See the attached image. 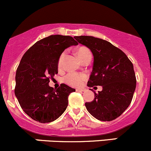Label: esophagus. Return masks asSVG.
<instances>
[{"instance_id":"34e87169","label":"esophagus","mask_w":151,"mask_h":151,"mask_svg":"<svg viewBox=\"0 0 151 151\" xmlns=\"http://www.w3.org/2000/svg\"><path fill=\"white\" fill-rule=\"evenodd\" d=\"M76 91H79V92H82V91H84L83 88H76Z\"/></svg>"}]
</instances>
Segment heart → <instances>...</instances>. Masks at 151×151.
<instances>
[{"label": "heart", "instance_id": "1", "mask_svg": "<svg viewBox=\"0 0 151 151\" xmlns=\"http://www.w3.org/2000/svg\"><path fill=\"white\" fill-rule=\"evenodd\" d=\"M76 54H77L79 60L81 62L83 60H86L87 58H91V52L89 49L85 46H81V47L78 48L76 50ZM65 57V53L63 52V54L60 55V58L58 60V67L59 68H62L63 66V61ZM86 76L83 73H70L68 75L65 77V83H68V85L71 86L77 87L81 86L83 83V82L86 80Z\"/></svg>", "mask_w": 151, "mask_h": 151}]
</instances>
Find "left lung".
<instances>
[{
	"instance_id": "obj_1",
	"label": "left lung",
	"mask_w": 151,
	"mask_h": 151,
	"mask_svg": "<svg viewBox=\"0 0 151 151\" xmlns=\"http://www.w3.org/2000/svg\"><path fill=\"white\" fill-rule=\"evenodd\" d=\"M74 38L94 55L93 70L87 86H102V91L94 92V100L85 103L87 110L102 122L117 119L130 105L136 88L133 64L110 42L87 35Z\"/></svg>"
}]
</instances>
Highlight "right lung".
<instances>
[{
  "mask_svg": "<svg viewBox=\"0 0 151 151\" xmlns=\"http://www.w3.org/2000/svg\"><path fill=\"white\" fill-rule=\"evenodd\" d=\"M78 43L68 35H52L37 41L23 55L17 69L14 93L22 109L31 119L49 123L66 110L68 96L76 90L62 83L49 86L58 73V60L65 49Z\"/></svg>",
  "mask_w": 151,
  "mask_h": 151,
  "instance_id": "1",
  "label": "right lung"
}]
</instances>
